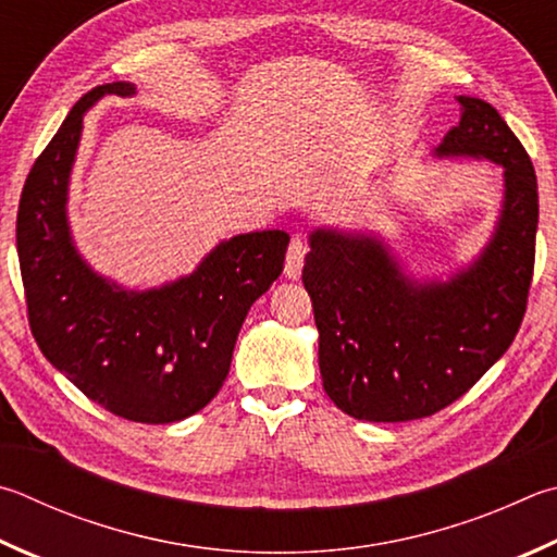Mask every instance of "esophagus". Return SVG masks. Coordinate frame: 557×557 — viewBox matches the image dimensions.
Returning <instances> with one entry per match:
<instances>
[{
    "label": "esophagus",
    "mask_w": 557,
    "mask_h": 557,
    "mask_svg": "<svg viewBox=\"0 0 557 557\" xmlns=\"http://www.w3.org/2000/svg\"><path fill=\"white\" fill-rule=\"evenodd\" d=\"M305 256H307V244L301 238H292L285 258V275L289 280H297L301 275V268H305Z\"/></svg>",
    "instance_id": "1"
}]
</instances>
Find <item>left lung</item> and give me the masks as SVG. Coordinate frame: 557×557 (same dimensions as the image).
Masks as SVG:
<instances>
[{
    "label": "left lung",
    "instance_id": "8db88e82",
    "mask_svg": "<svg viewBox=\"0 0 557 557\" xmlns=\"http://www.w3.org/2000/svg\"><path fill=\"white\" fill-rule=\"evenodd\" d=\"M460 124L438 156L504 165V209L494 238L472 268L419 285L387 248L366 236L313 231L305 287L319 329L323 389L362 421L431 417L462 397L523 321L535 262L539 182L529 153L492 104L458 97Z\"/></svg>",
    "mask_w": 557,
    "mask_h": 557
}]
</instances>
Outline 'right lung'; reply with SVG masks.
Returning a JSON list of instances; mask_svg holds the SVG:
<instances>
[{
	"label": "right lung",
	"instance_id": "1",
	"mask_svg": "<svg viewBox=\"0 0 557 557\" xmlns=\"http://www.w3.org/2000/svg\"><path fill=\"white\" fill-rule=\"evenodd\" d=\"M89 89L36 158L18 199L16 250L28 326L44 356L99 407L138 423H173L205 409L224 384L248 311L280 277L289 236L256 231L216 246L189 277L126 292L95 275L70 240L65 199Z\"/></svg>",
	"mask_w": 557,
	"mask_h": 557
}]
</instances>
